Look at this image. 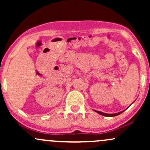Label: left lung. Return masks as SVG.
Segmentation results:
<instances>
[{"label": "left lung", "mask_w": 150, "mask_h": 150, "mask_svg": "<svg viewBox=\"0 0 150 150\" xmlns=\"http://www.w3.org/2000/svg\"><path fill=\"white\" fill-rule=\"evenodd\" d=\"M97 113H99V114L102 115V116H118V115L120 114V113H122L124 111H120L119 113H113V114H108V113H103V112H101V111H96Z\"/></svg>", "instance_id": "1"}]
</instances>
